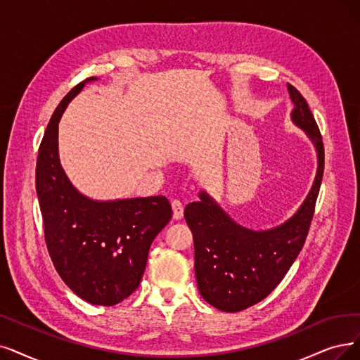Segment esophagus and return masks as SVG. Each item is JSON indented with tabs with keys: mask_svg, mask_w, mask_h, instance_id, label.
<instances>
[{
	"mask_svg": "<svg viewBox=\"0 0 360 360\" xmlns=\"http://www.w3.org/2000/svg\"><path fill=\"white\" fill-rule=\"evenodd\" d=\"M171 207H172V217H174V220H180L183 217V212H184L183 204L180 202V200L174 199L171 202Z\"/></svg>",
	"mask_w": 360,
	"mask_h": 360,
	"instance_id": "obj_1",
	"label": "esophagus"
}]
</instances>
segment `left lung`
Here are the masks:
<instances>
[{
  "instance_id": "1",
  "label": "left lung",
  "mask_w": 360,
  "mask_h": 360,
  "mask_svg": "<svg viewBox=\"0 0 360 360\" xmlns=\"http://www.w3.org/2000/svg\"><path fill=\"white\" fill-rule=\"evenodd\" d=\"M291 121L318 153L311 189L282 224L252 230L236 223L205 191L184 208L195 245V275L202 298L223 311H240L266 298L290 270L304 245L323 176V143L306 98L288 84Z\"/></svg>"
}]
</instances>
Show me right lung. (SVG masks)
<instances>
[{
  "label": "right lung",
  "mask_w": 360,
  "mask_h": 360,
  "mask_svg": "<svg viewBox=\"0 0 360 360\" xmlns=\"http://www.w3.org/2000/svg\"><path fill=\"white\" fill-rule=\"evenodd\" d=\"M89 78L56 108L38 150L35 186L51 262L79 298L113 306L130 297L141 281L153 239L172 210L165 196L97 200L82 195L60 164L59 121Z\"/></svg>",
  "instance_id": "right-lung-1"
}]
</instances>
